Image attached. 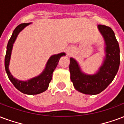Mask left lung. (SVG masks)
<instances>
[{"mask_svg": "<svg viewBox=\"0 0 124 124\" xmlns=\"http://www.w3.org/2000/svg\"><path fill=\"white\" fill-rule=\"evenodd\" d=\"M98 29L104 41V60L98 71L93 74L82 71L79 63L70 58V79L76 90L86 95H97L104 91L113 81L120 66V47L113 30L99 25Z\"/></svg>", "mask_w": 124, "mask_h": 124, "instance_id": "1", "label": "left lung"}]
</instances>
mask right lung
Instances as JSON below:
<instances>
[{
  "label": "right lung",
  "instance_id": "right-lung-1",
  "mask_svg": "<svg viewBox=\"0 0 124 124\" xmlns=\"http://www.w3.org/2000/svg\"><path fill=\"white\" fill-rule=\"evenodd\" d=\"M31 23H22L18 25L14 30L12 35L8 41L7 47H6L4 65H5V70H6V74L8 75V78L12 83V84L14 85V87L18 90L20 91V92L26 95H32L41 93L45 91L48 89L49 83L53 78V71H54L55 68L57 66L60 58L63 56H66V53H61L58 54L51 56L46 64L45 69L39 76L27 81L19 80L14 78L9 70V64H10V60L11 54H12L14 43H15L18 34L20 33L25 27H27V25H29Z\"/></svg>",
  "mask_w": 124,
  "mask_h": 124
}]
</instances>
